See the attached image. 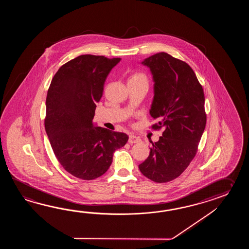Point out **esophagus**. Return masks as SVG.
<instances>
[{"label": "esophagus", "instance_id": "34e87169", "mask_svg": "<svg viewBox=\"0 0 249 249\" xmlns=\"http://www.w3.org/2000/svg\"><path fill=\"white\" fill-rule=\"evenodd\" d=\"M128 142L129 143H139L141 142V139L135 135H130Z\"/></svg>", "mask_w": 249, "mask_h": 249}]
</instances>
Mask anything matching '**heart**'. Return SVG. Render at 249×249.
<instances>
[{"instance_id": "1", "label": "heart", "mask_w": 249, "mask_h": 249, "mask_svg": "<svg viewBox=\"0 0 249 249\" xmlns=\"http://www.w3.org/2000/svg\"><path fill=\"white\" fill-rule=\"evenodd\" d=\"M128 82H146L147 83V76L141 72H135L131 74Z\"/></svg>"}]
</instances>
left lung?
I'll return each instance as SVG.
<instances>
[{
  "instance_id": "8db88e82",
  "label": "left lung",
  "mask_w": 249,
  "mask_h": 249,
  "mask_svg": "<svg viewBox=\"0 0 249 249\" xmlns=\"http://www.w3.org/2000/svg\"><path fill=\"white\" fill-rule=\"evenodd\" d=\"M142 64L153 75L149 114L158 123L152 128L164 131L159 142H150L149 156L139 169L149 180L167 182L180 176L196 156L207 124L204 90L191 67L168 53L154 54Z\"/></svg>"
}]
</instances>
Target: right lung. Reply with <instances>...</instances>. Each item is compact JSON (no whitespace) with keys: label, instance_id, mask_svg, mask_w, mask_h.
<instances>
[{"label":"right lung","instance_id":"obj_1","mask_svg":"<svg viewBox=\"0 0 249 249\" xmlns=\"http://www.w3.org/2000/svg\"><path fill=\"white\" fill-rule=\"evenodd\" d=\"M120 60L81 55L59 68L48 89L44 126L51 146L64 169L82 180L104 175L129 138L92 123L107 76Z\"/></svg>","mask_w":249,"mask_h":249}]
</instances>
